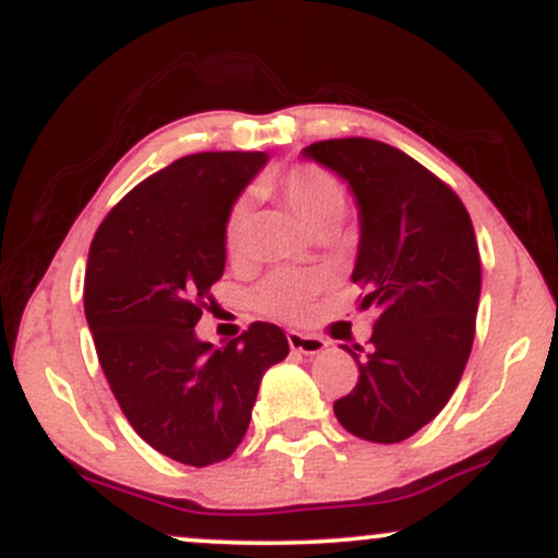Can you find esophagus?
Segmentation results:
<instances>
[{"instance_id": "34e87169", "label": "esophagus", "mask_w": 558, "mask_h": 558, "mask_svg": "<svg viewBox=\"0 0 558 558\" xmlns=\"http://www.w3.org/2000/svg\"><path fill=\"white\" fill-rule=\"evenodd\" d=\"M288 345H291L293 351H299V354L315 356V354H319V351L328 349V341L319 336H312V332L288 330Z\"/></svg>"}]
</instances>
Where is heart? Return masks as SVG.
I'll list each match as a JSON object with an SVG mask.
<instances>
[{
	"instance_id": "1",
	"label": "heart",
	"mask_w": 558,
	"mask_h": 558,
	"mask_svg": "<svg viewBox=\"0 0 558 558\" xmlns=\"http://www.w3.org/2000/svg\"><path fill=\"white\" fill-rule=\"evenodd\" d=\"M280 202L291 209L310 230H317L328 222H341L345 213L343 185L330 175L328 170L301 165L288 170L286 175L267 183ZM248 228H252V213L248 204L239 202L230 209L222 241H226L228 259H241L248 243ZM319 291V278L312 272H272L254 291V304L265 315L280 319H299L310 312L312 299Z\"/></svg>"
}]
</instances>
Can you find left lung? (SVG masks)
<instances>
[{
    "instance_id": "obj_1",
    "label": "left lung",
    "mask_w": 558,
    "mask_h": 558,
    "mask_svg": "<svg viewBox=\"0 0 558 558\" xmlns=\"http://www.w3.org/2000/svg\"><path fill=\"white\" fill-rule=\"evenodd\" d=\"M341 175L360 209L351 280L375 310L369 351L343 345L360 383L332 412L349 433L399 444L457 390L475 341L480 252L462 198L401 149L373 138L317 141L301 151Z\"/></svg>"
}]
</instances>
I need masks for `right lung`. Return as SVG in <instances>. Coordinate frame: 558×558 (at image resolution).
Returning a JSON list of instances; mask_svg holds the SVG:
<instances>
[{
	"mask_svg": "<svg viewBox=\"0 0 558 558\" xmlns=\"http://www.w3.org/2000/svg\"><path fill=\"white\" fill-rule=\"evenodd\" d=\"M265 151H202L138 183L96 230L83 310L131 427L181 464L239 448L262 375L288 356L278 325L252 323L215 349L196 323L226 270L222 230Z\"/></svg>",
	"mask_w": 558,
	"mask_h": 558,
	"instance_id": "right-lung-1",
	"label": "right lung"
}]
</instances>
